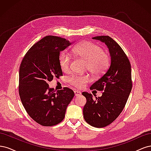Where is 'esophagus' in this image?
<instances>
[{"mask_svg": "<svg viewBox=\"0 0 151 151\" xmlns=\"http://www.w3.org/2000/svg\"><path fill=\"white\" fill-rule=\"evenodd\" d=\"M74 94H75L76 96H80L81 94V93L80 92V91H79L75 90L74 91Z\"/></svg>", "mask_w": 151, "mask_h": 151, "instance_id": "1", "label": "esophagus"}]
</instances>
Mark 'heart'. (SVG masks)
Here are the masks:
<instances>
[{
    "label": "heart",
    "mask_w": 151,
    "mask_h": 151,
    "mask_svg": "<svg viewBox=\"0 0 151 151\" xmlns=\"http://www.w3.org/2000/svg\"><path fill=\"white\" fill-rule=\"evenodd\" d=\"M72 53L85 60L88 70L94 74H101L109 64V58L107 55L103 53L102 48L89 42L76 45L72 49ZM71 60L72 56L69 53L65 52L60 55L59 64L63 72H67L69 69ZM89 81L88 76L83 75H73L68 78V82L78 88H83Z\"/></svg>",
    "instance_id": "heart-1"
}]
</instances>
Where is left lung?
I'll list each match as a JSON object with an SVG mask.
<instances>
[{
    "label": "left lung",
    "instance_id": "left-lung-1",
    "mask_svg": "<svg viewBox=\"0 0 151 151\" xmlns=\"http://www.w3.org/2000/svg\"><path fill=\"white\" fill-rule=\"evenodd\" d=\"M92 39L106 45L111 63L105 74L90 88L91 90L103 91L101 96L93 99L91 94L82 93L87 100L83 116L90 125L102 128L115 120L125 106L132 87L131 65L122 48L111 37L99 36Z\"/></svg>",
    "mask_w": 151,
    "mask_h": 151
}]
</instances>
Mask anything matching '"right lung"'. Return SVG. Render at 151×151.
Segmentation results:
<instances>
[{
    "instance_id": "obj_1",
    "label": "right lung",
    "mask_w": 151,
    "mask_h": 151,
    "mask_svg": "<svg viewBox=\"0 0 151 151\" xmlns=\"http://www.w3.org/2000/svg\"><path fill=\"white\" fill-rule=\"evenodd\" d=\"M72 44L55 36H47L28 50L19 68V93L29 116L40 125H55L65 117L67 107L74 96L72 89L57 92L48 82L62 76L59 56Z\"/></svg>"
}]
</instances>
